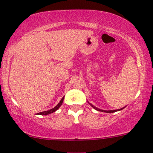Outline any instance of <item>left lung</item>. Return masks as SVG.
Wrapping results in <instances>:
<instances>
[{"label":"left lung","mask_w":153,"mask_h":153,"mask_svg":"<svg viewBox=\"0 0 153 153\" xmlns=\"http://www.w3.org/2000/svg\"><path fill=\"white\" fill-rule=\"evenodd\" d=\"M90 105H91V106H92L93 108H94V109L97 110V111H102V112H105V113H114V112H116V111H121V110H122V109H119V110H113V111H103V110H100V109H99V108H96V107H94V105H91V104H90Z\"/></svg>","instance_id":"8db88e82"}]
</instances>
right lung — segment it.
Wrapping results in <instances>:
<instances>
[{
  "instance_id": "right-lung-1",
  "label": "right lung",
  "mask_w": 153,
  "mask_h": 153,
  "mask_svg": "<svg viewBox=\"0 0 153 153\" xmlns=\"http://www.w3.org/2000/svg\"><path fill=\"white\" fill-rule=\"evenodd\" d=\"M63 100H64V97H62V100H60V102H59V103H58V105H56V107H54V108H52V109L49 110V111H47L40 112V113H37V114H40V115H48V114H50V113H53V112H55V111H56V110H58V109H59V107H60L61 105H62V102H63Z\"/></svg>"
}]
</instances>
